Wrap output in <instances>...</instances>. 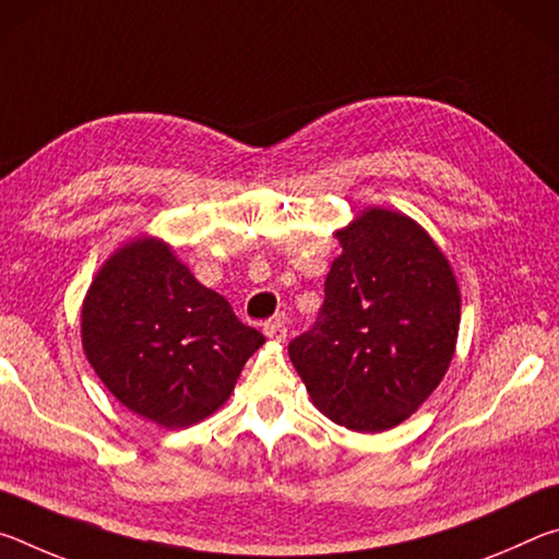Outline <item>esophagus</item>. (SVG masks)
Segmentation results:
<instances>
[{"label":"esophagus","instance_id":"obj_1","mask_svg":"<svg viewBox=\"0 0 559 559\" xmlns=\"http://www.w3.org/2000/svg\"><path fill=\"white\" fill-rule=\"evenodd\" d=\"M263 335H266L269 340H276V343H283V340H286V335H288V328L278 318L269 320V323H263Z\"/></svg>","mask_w":559,"mask_h":559}]
</instances>
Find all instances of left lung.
I'll list each match as a JSON object with an SVG mask.
<instances>
[{
  "mask_svg": "<svg viewBox=\"0 0 559 559\" xmlns=\"http://www.w3.org/2000/svg\"><path fill=\"white\" fill-rule=\"evenodd\" d=\"M316 325L288 355L313 404L353 431L402 424L427 402L456 349L461 293L447 257L400 212L365 210L340 229Z\"/></svg>",
  "mask_w": 559,
  "mask_h": 559,
  "instance_id": "1",
  "label": "left lung"
}]
</instances>
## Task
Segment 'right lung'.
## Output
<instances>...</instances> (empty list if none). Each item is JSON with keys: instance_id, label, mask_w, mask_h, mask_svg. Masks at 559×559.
Wrapping results in <instances>:
<instances>
[{"instance_id": "add662e5", "label": "right lung", "mask_w": 559, "mask_h": 559, "mask_svg": "<svg viewBox=\"0 0 559 559\" xmlns=\"http://www.w3.org/2000/svg\"><path fill=\"white\" fill-rule=\"evenodd\" d=\"M81 337L110 394L167 429L219 409L266 343L159 239L130 241L103 263L83 300Z\"/></svg>"}]
</instances>
